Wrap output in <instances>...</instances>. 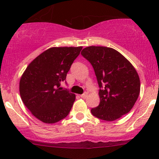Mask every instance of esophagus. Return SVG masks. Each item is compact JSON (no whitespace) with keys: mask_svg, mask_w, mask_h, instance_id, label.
Wrapping results in <instances>:
<instances>
[{"mask_svg":"<svg viewBox=\"0 0 159 159\" xmlns=\"http://www.w3.org/2000/svg\"><path fill=\"white\" fill-rule=\"evenodd\" d=\"M87 97H88V93H87V92H84V93H82V94L81 95V98H84H84H86Z\"/></svg>","mask_w":159,"mask_h":159,"instance_id":"obj_1","label":"esophagus"}]
</instances>
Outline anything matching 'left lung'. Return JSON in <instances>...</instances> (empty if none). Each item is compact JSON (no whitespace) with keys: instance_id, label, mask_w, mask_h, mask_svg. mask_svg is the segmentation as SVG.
I'll use <instances>...</instances> for the list:
<instances>
[{"instance_id":"1","label":"left lung","mask_w":159,"mask_h":159,"mask_svg":"<svg viewBox=\"0 0 159 159\" xmlns=\"http://www.w3.org/2000/svg\"><path fill=\"white\" fill-rule=\"evenodd\" d=\"M81 54L92 65L100 87V104L91 113L98 119L113 121L129 113L140 92L139 77L133 65L109 47L88 46Z\"/></svg>"}]
</instances>
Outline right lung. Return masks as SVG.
<instances>
[{
	"instance_id": "right-lung-1",
	"label": "right lung",
	"mask_w": 159,
	"mask_h": 159,
	"mask_svg": "<svg viewBox=\"0 0 159 159\" xmlns=\"http://www.w3.org/2000/svg\"><path fill=\"white\" fill-rule=\"evenodd\" d=\"M82 46L52 47L30 63L20 80L21 99L32 114L45 123L66 118L75 93L60 88Z\"/></svg>"
}]
</instances>
